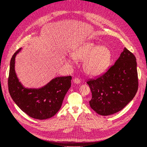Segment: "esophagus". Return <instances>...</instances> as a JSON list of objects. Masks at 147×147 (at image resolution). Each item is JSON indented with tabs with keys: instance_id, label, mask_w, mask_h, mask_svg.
<instances>
[{
	"instance_id": "esophagus-1",
	"label": "esophagus",
	"mask_w": 147,
	"mask_h": 147,
	"mask_svg": "<svg viewBox=\"0 0 147 147\" xmlns=\"http://www.w3.org/2000/svg\"><path fill=\"white\" fill-rule=\"evenodd\" d=\"M73 81H74V83H77V84H79L80 83V79L78 78H75L74 79Z\"/></svg>"
}]
</instances>
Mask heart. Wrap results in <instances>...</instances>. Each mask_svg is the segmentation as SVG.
I'll return each mask as SVG.
<instances>
[{
  "label": "heart",
  "instance_id": "1",
  "mask_svg": "<svg viewBox=\"0 0 147 147\" xmlns=\"http://www.w3.org/2000/svg\"><path fill=\"white\" fill-rule=\"evenodd\" d=\"M70 55L75 59L84 60L83 70L91 76L103 73L109 67L112 59V53L109 48L99 46L91 42L74 47L71 50Z\"/></svg>",
  "mask_w": 147,
  "mask_h": 147
}]
</instances>
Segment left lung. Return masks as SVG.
<instances>
[{"label": "left lung", "instance_id": "1", "mask_svg": "<svg viewBox=\"0 0 147 147\" xmlns=\"http://www.w3.org/2000/svg\"><path fill=\"white\" fill-rule=\"evenodd\" d=\"M91 89V108L108 116L121 110L134 98L138 90L135 56L124 48L119 58L104 74L86 82Z\"/></svg>", "mask_w": 147, "mask_h": 147}]
</instances>
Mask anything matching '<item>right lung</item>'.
<instances>
[{
    "label": "right lung",
    "mask_w": 147,
    "mask_h": 147,
    "mask_svg": "<svg viewBox=\"0 0 147 147\" xmlns=\"http://www.w3.org/2000/svg\"><path fill=\"white\" fill-rule=\"evenodd\" d=\"M13 55L8 78V91L12 99L19 108L29 117L37 119H45L54 116L61 107L67 92L71 86L72 77H56L46 86L40 89L24 88L15 71L16 55Z\"/></svg>",
    "instance_id": "obj_1"
}]
</instances>
